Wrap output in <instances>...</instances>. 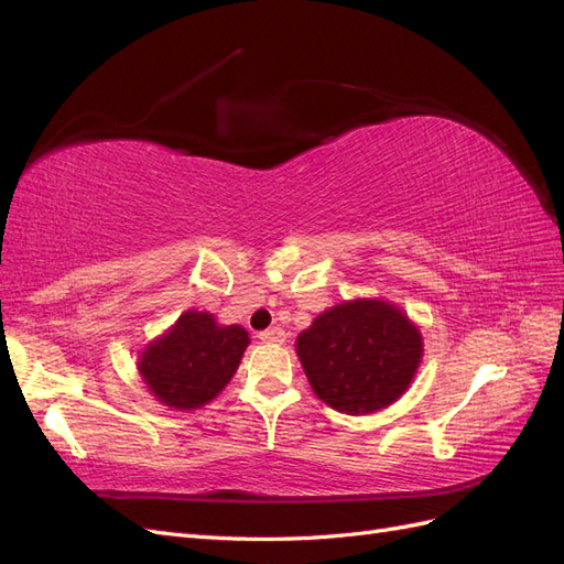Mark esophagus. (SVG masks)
I'll list each match as a JSON object with an SVG mask.
<instances>
[{
  "label": "esophagus",
  "mask_w": 564,
  "mask_h": 564,
  "mask_svg": "<svg viewBox=\"0 0 564 564\" xmlns=\"http://www.w3.org/2000/svg\"><path fill=\"white\" fill-rule=\"evenodd\" d=\"M259 338L263 340V344H284L286 334H284V329H282V327H270V329L261 332V334H259Z\"/></svg>",
  "instance_id": "1"
}]
</instances>
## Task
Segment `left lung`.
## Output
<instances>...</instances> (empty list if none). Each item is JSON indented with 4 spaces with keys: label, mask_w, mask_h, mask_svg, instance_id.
I'll use <instances>...</instances> for the list:
<instances>
[{
    "label": "left lung",
    "mask_w": 564,
    "mask_h": 564,
    "mask_svg": "<svg viewBox=\"0 0 564 564\" xmlns=\"http://www.w3.org/2000/svg\"><path fill=\"white\" fill-rule=\"evenodd\" d=\"M315 395L340 414H373L414 381L423 336L395 303L352 299L319 313L296 338Z\"/></svg>",
    "instance_id": "1"
}]
</instances>
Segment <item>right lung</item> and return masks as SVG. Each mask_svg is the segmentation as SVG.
<instances>
[{
	"mask_svg": "<svg viewBox=\"0 0 564 564\" xmlns=\"http://www.w3.org/2000/svg\"><path fill=\"white\" fill-rule=\"evenodd\" d=\"M247 346L249 334L240 324H218L212 313L185 311L141 350L135 367L152 398L191 412L230 383Z\"/></svg>",
	"mask_w": 564,
	"mask_h": 564,
	"instance_id": "1",
	"label": "right lung"
}]
</instances>
